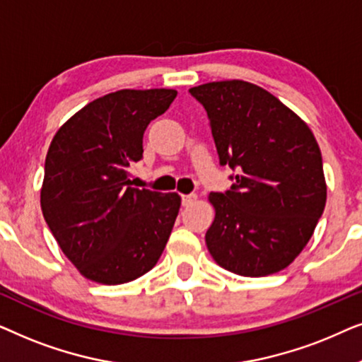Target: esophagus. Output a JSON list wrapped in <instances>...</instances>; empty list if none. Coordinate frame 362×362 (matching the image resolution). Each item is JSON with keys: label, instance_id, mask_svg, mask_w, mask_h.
I'll return each mask as SVG.
<instances>
[{"label": "esophagus", "instance_id": "esophagus-1", "mask_svg": "<svg viewBox=\"0 0 362 362\" xmlns=\"http://www.w3.org/2000/svg\"><path fill=\"white\" fill-rule=\"evenodd\" d=\"M197 199V196L196 194H182L181 196V202H182V206H191L192 202H194Z\"/></svg>", "mask_w": 362, "mask_h": 362}]
</instances>
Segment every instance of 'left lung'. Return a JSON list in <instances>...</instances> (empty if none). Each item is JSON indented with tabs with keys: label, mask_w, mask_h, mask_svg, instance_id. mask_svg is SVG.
I'll use <instances>...</instances> for the list:
<instances>
[{
	"label": "left lung",
	"mask_w": 362,
	"mask_h": 362,
	"mask_svg": "<svg viewBox=\"0 0 362 362\" xmlns=\"http://www.w3.org/2000/svg\"><path fill=\"white\" fill-rule=\"evenodd\" d=\"M189 93L206 108L219 163L235 171L230 189L209 194L216 209L206 232L212 259L244 276L284 270L308 244L326 204L313 133L254 83L209 82Z\"/></svg>",
	"instance_id": "left-lung-1"
}]
</instances>
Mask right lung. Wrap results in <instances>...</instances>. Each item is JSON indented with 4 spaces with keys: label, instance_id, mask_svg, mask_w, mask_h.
I'll return each instance as SVG.
<instances>
[{
    "label": "right lung",
    "instance_id": "1",
    "mask_svg": "<svg viewBox=\"0 0 362 362\" xmlns=\"http://www.w3.org/2000/svg\"><path fill=\"white\" fill-rule=\"evenodd\" d=\"M173 88L107 93L69 118L49 146L41 209L59 247L86 279L127 284L156 265L181 197L130 187L143 133L170 108Z\"/></svg>",
    "mask_w": 362,
    "mask_h": 362
}]
</instances>
